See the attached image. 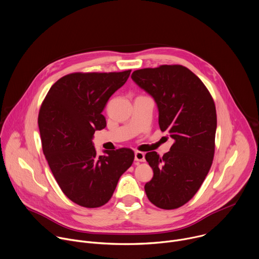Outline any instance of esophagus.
Wrapping results in <instances>:
<instances>
[{
    "label": "esophagus",
    "mask_w": 259,
    "mask_h": 259,
    "mask_svg": "<svg viewBox=\"0 0 259 259\" xmlns=\"http://www.w3.org/2000/svg\"><path fill=\"white\" fill-rule=\"evenodd\" d=\"M134 157H135V160H137V161H144L145 160V155L141 151H135L134 152Z\"/></svg>",
    "instance_id": "esophagus-1"
}]
</instances>
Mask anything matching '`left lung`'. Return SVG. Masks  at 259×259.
<instances>
[{"label": "left lung", "instance_id": "1", "mask_svg": "<svg viewBox=\"0 0 259 259\" xmlns=\"http://www.w3.org/2000/svg\"><path fill=\"white\" fill-rule=\"evenodd\" d=\"M132 80L155 102L158 125L174 140L159 156L145 154L153 177L144 185L147 198L162 209L188 202L203 183L212 163L217 131L213 100L202 81L181 65L136 70Z\"/></svg>", "mask_w": 259, "mask_h": 259}]
</instances>
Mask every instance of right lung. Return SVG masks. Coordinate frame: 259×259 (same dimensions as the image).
<instances>
[{
	"label": "right lung",
	"instance_id": "1",
	"mask_svg": "<svg viewBox=\"0 0 259 259\" xmlns=\"http://www.w3.org/2000/svg\"><path fill=\"white\" fill-rule=\"evenodd\" d=\"M131 70L112 73H72L50 89L39 111L42 150L64 194L84 207H100L112 197L130 167V148L98 155L94 134L106 128L103 111L125 84Z\"/></svg>",
	"mask_w": 259,
	"mask_h": 259
}]
</instances>
